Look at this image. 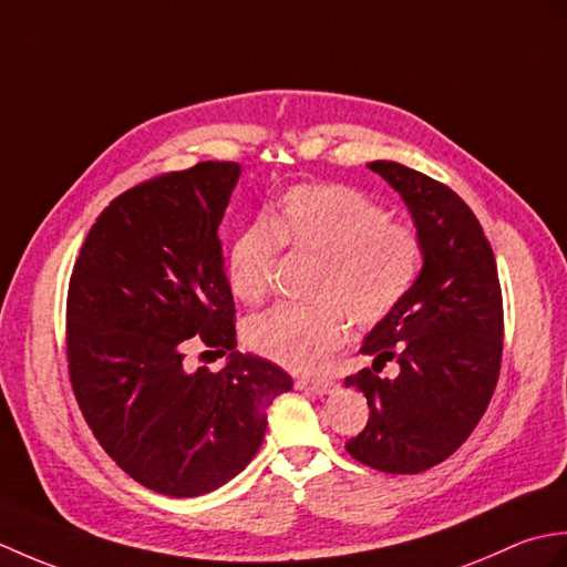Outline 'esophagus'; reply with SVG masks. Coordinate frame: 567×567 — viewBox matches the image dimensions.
Here are the masks:
<instances>
[{
	"mask_svg": "<svg viewBox=\"0 0 567 567\" xmlns=\"http://www.w3.org/2000/svg\"><path fill=\"white\" fill-rule=\"evenodd\" d=\"M295 384H297V390H309L315 394H331L339 390V384L329 378H299Z\"/></svg>",
	"mask_w": 567,
	"mask_h": 567,
	"instance_id": "1",
	"label": "esophagus"
}]
</instances>
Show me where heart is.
Instances as JSON below:
<instances>
[{
	"instance_id": "obj_1",
	"label": "heart",
	"mask_w": 567,
	"mask_h": 567,
	"mask_svg": "<svg viewBox=\"0 0 567 567\" xmlns=\"http://www.w3.org/2000/svg\"><path fill=\"white\" fill-rule=\"evenodd\" d=\"M280 246L319 258L315 302L282 305L246 327L260 355L290 370H315L346 339L348 319L375 327L402 302L421 268V240L409 224L390 221L375 199L348 185H297L265 219L246 226L226 252V280L244 305L268 297Z\"/></svg>"
}]
</instances>
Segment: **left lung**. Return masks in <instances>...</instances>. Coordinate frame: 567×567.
I'll use <instances>...</instances> for the list:
<instances>
[{
	"label": "left lung",
	"instance_id": "left-lung-1",
	"mask_svg": "<svg viewBox=\"0 0 567 567\" xmlns=\"http://www.w3.org/2000/svg\"><path fill=\"white\" fill-rule=\"evenodd\" d=\"M368 167L400 192L424 265L360 346L372 368L346 378L370 406L365 429L346 451L380 473L414 475L461 449L485 414L502 363V290L483 226L451 187L392 161ZM390 359L401 372L380 379Z\"/></svg>",
	"mask_w": 567,
	"mask_h": 567
}]
</instances>
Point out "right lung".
<instances>
[{"mask_svg":"<svg viewBox=\"0 0 567 567\" xmlns=\"http://www.w3.org/2000/svg\"><path fill=\"white\" fill-rule=\"evenodd\" d=\"M238 163H197L126 189L84 238L68 290V370L112 461L153 492L199 497L258 453L268 406L292 390L270 360L236 351L219 224ZM199 334L219 373L182 365Z\"/></svg>","mask_w":567,"mask_h":567,"instance_id":"add662e5","label":"right lung"}]
</instances>
